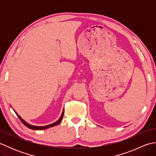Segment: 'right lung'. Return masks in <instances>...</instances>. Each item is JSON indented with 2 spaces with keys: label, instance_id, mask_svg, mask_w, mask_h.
I'll return each instance as SVG.
<instances>
[{
  "label": "right lung",
  "instance_id": "obj_1",
  "mask_svg": "<svg viewBox=\"0 0 156 156\" xmlns=\"http://www.w3.org/2000/svg\"><path fill=\"white\" fill-rule=\"evenodd\" d=\"M15 113H16V115H17V117L19 118V119H20V120H21V121L23 122V124H24V125L26 126V127H27L28 128L31 129H34V130H43V129H48V128H49V127H54V126L58 125H59V123H60L62 120L63 116H64V110H63V112H62V113L61 117H59V119H58V120L57 121L54 122V123H51V124H50V125H45V126H34V125H30V124L27 123V122L23 120V119L21 117H20V116H19L17 113H16V112H15Z\"/></svg>",
  "mask_w": 156,
  "mask_h": 156
}]
</instances>
